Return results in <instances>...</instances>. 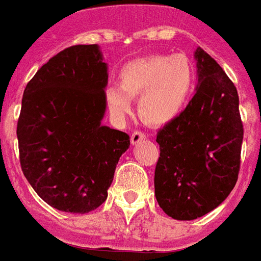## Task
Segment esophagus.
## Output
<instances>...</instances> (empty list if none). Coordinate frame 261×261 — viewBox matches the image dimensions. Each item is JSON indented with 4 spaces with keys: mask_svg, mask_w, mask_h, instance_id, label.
<instances>
[{
    "mask_svg": "<svg viewBox=\"0 0 261 261\" xmlns=\"http://www.w3.org/2000/svg\"><path fill=\"white\" fill-rule=\"evenodd\" d=\"M146 138V136L142 133V131H134L133 134H131V144L133 145H136V144H138V142H141V141H144Z\"/></svg>",
    "mask_w": 261,
    "mask_h": 261,
    "instance_id": "obj_1",
    "label": "esophagus"
}]
</instances>
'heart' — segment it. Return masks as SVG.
I'll use <instances>...</instances> for the list:
<instances>
[{
	"label": "heart",
	"mask_w": 261,
	"mask_h": 261,
	"mask_svg": "<svg viewBox=\"0 0 261 261\" xmlns=\"http://www.w3.org/2000/svg\"><path fill=\"white\" fill-rule=\"evenodd\" d=\"M119 87L105 91L106 103L115 117L131 112V99H138V112L149 125H165L178 117L188 103L194 70L184 55H153L125 63L119 71Z\"/></svg>",
	"instance_id": "1"
}]
</instances>
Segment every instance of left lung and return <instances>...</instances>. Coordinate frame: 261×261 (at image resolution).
I'll return each instance as SVG.
<instances>
[{
	"label": "left lung",
	"mask_w": 261,
	"mask_h": 261,
	"mask_svg": "<svg viewBox=\"0 0 261 261\" xmlns=\"http://www.w3.org/2000/svg\"><path fill=\"white\" fill-rule=\"evenodd\" d=\"M198 86L182 113L158 131L159 206L175 220H195L223 203L237 184L244 124L237 87L202 48Z\"/></svg>",
	"instance_id": "1"
}]
</instances>
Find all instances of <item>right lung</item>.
<instances>
[{
    "label": "right lung",
    "instance_id": "obj_1",
    "mask_svg": "<svg viewBox=\"0 0 261 261\" xmlns=\"http://www.w3.org/2000/svg\"><path fill=\"white\" fill-rule=\"evenodd\" d=\"M106 84L99 47L73 45L42 65L23 92L16 128L22 171L62 212L99 207L130 146L128 134L101 124Z\"/></svg>",
    "mask_w": 261,
    "mask_h": 261
}]
</instances>
